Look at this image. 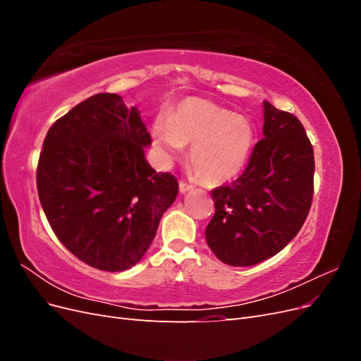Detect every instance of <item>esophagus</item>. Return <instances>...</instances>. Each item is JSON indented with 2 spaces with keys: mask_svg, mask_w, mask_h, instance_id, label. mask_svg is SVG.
Here are the masks:
<instances>
[{
  "mask_svg": "<svg viewBox=\"0 0 361 361\" xmlns=\"http://www.w3.org/2000/svg\"><path fill=\"white\" fill-rule=\"evenodd\" d=\"M179 190H180V192H188V191H192V190H194V185H191V183H188V182L180 180V182H179Z\"/></svg>",
  "mask_w": 361,
  "mask_h": 361,
  "instance_id": "1",
  "label": "esophagus"
}]
</instances>
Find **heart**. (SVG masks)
<instances>
[{
    "mask_svg": "<svg viewBox=\"0 0 361 361\" xmlns=\"http://www.w3.org/2000/svg\"><path fill=\"white\" fill-rule=\"evenodd\" d=\"M154 137L166 158L191 145L190 161L197 176L207 183H220L243 170L255 134L247 118L203 99H187L170 120H157Z\"/></svg>",
    "mask_w": 361,
    "mask_h": 361,
    "instance_id": "1",
    "label": "heart"
}]
</instances>
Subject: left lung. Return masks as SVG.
<instances>
[{
  "mask_svg": "<svg viewBox=\"0 0 361 361\" xmlns=\"http://www.w3.org/2000/svg\"><path fill=\"white\" fill-rule=\"evenodd\" d=\"M264 138L231 185L211 191L206 243L231 267L257 265L297 236L313 200V146L300 120L265 101Z\"/></svg>",
  "mask_w": 361,
  "mask_h": 361,
  "instance_id": "1",
  "label": "left lung"
}]
</instances>
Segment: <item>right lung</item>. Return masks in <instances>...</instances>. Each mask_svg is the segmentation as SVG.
Returning a JSON list of instances; mask_svg holds the SVG:
<instances>
[{"label":"right lung","mask_w":361,"mask_h":361,"mask_svg":"<svg viewBox=\"0 0 361 361\" xmlns=\"http://www.w3.org/2000/svg\"><path fill=\"white\" fill-rule=\"evenodd\" d=\"M150 143L137 108L116 93L90 96L49 128L36 171L40 204L84 264L125 271L154 241L179 183L149 166Z\"/></svg>","instance_id":"obj_1"}]
</instances>
